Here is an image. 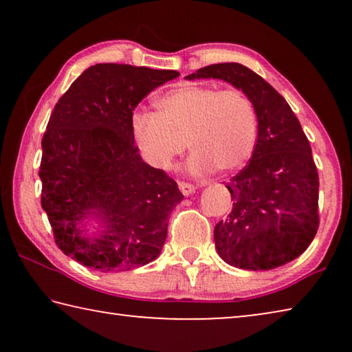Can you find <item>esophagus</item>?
<instances>
[{
    "instance_id": "esophagus-1",
    "label": "esophagus",
    "mask_w": 352,
    "mask_h": 352,
    "mask_svg": "<svg viewBox=\"0 0 352 352\" xmlns=\"http://www.w3.org/2000/svg\"><path fill=\"white\" fill-rule=\"evenodd\" d=\"M178 188H180V190H182V194L183 195H190V194H194L195 192V186L194 184H190V183H184V182H180L178 183Z\"/></svg>"
}]
</instances>
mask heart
Returning <instances> with one entry per match:
<instances>
[{"instance_id": "1", "label": "heart", "mask_w": 352, "mask_h": 352, "mask_svg": "<svg viewBox=\"0 0 352 352\" xmlns=\"http://www.w3.org/2000/svg\"><path fill=\"white\" fill-rule=\"evenodd\" d=\"M157 113L135 111L132 135L142 158L155 169H169L184 148L194 151L188 168L195 175L216 168L242 169L258 144V113L241 90L182 83L157 99Z\"/></svg>"}]
</instances>
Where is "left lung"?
I'll use <instances>...</instances> for the list:
<instances>
[{
    "label": "left lung",
    "mask_w": 352,
    "mask_h": 352,
    "mask_svg": "<svg viewBox=\"0 0 352 352\" xmlns=\"http://www.w3.org/2000/svg\"><path fill=\"white\" fill-rule=\"evenodd\" d=\"M220 79L247 94L258 113V144L226 184L233 210L214 228L226 264L272 270L294 261L318 230V172L301 124L281 94L241 63H217L184 77Z\"/></svg>",
    "instance_id": "1"
}]
</instances>
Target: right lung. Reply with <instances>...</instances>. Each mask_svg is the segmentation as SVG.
I'll return each instance as SVG.
<instances>
[{"label":"right lung","instance_id":"1","mask_svg":"<svg viewBox=\"0 0 352 352\" xmlns=\"http://www.w3.org/2000/svg\"><path fill=\"white\" fill-rule=\"evenodd\" d=\"M174 69L98 63L58 99L41 140V208L62 252L104 273L157 259L183 200L164 170L142 162L133 110Z\"/></svg>","mask_w":352,"mask_h":352}]
</instances>
